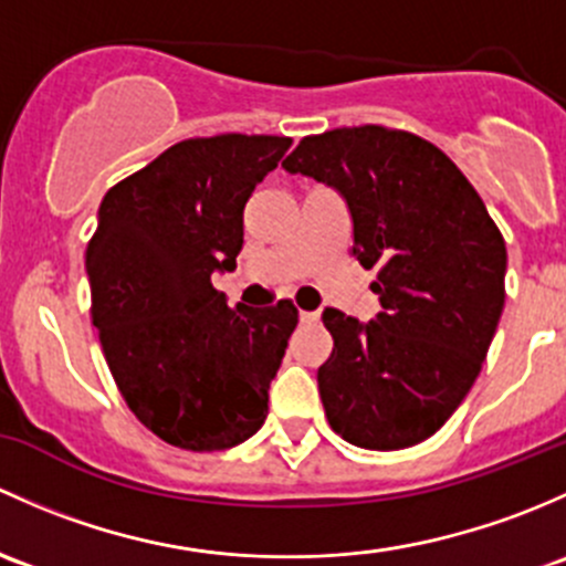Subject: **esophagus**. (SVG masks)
<instances>
[{
    "label": "esophagus",
    "instance_id": "esophagus-1",
    "mask_svg": "<svg viewBox=\"0 0 566 566\" xmlns=\"http://www.w3.org/2000/svg\"><path fill=\"white\" fill-rule=\"evenodd\" d=\"M300 318L305 324H316L318 318H322V313H318V311H300Z\"/></svg>",
    "mask_w": 566,
    "mask_h": 566
}]
</instances>
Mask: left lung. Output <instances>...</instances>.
I'll return each instance as SVG.
<instances>
[{
  "mask_svg": "<svg viewBox=\"0 0 566 566\" xmlns=\"http://www.w3.org/2000/svg\"><path fill=\"white\" fill-rule=\"evenodd\" d=\"M332 185L354 253L378 266L384 311L368 324L326 307L318 395L329 428L363 450L430 439L480 376L504 307L506 244L463 171L436 144L384 125L305 136L283 160Z\"/></svg>",
  "mask_w": 566,
  "mask_h": 566,
  "instance_id": "obj_1",
  "label": "left lung"
}]
</instances>
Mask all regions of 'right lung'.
Returning a JSON list of instances; mask_svg holds the SVG:
<instances>
[{
    "mask_svg": "<svg viewBox=\"0 0 566 566\" xmlns=\"http://www.w3.org/2000/svg\"><path fill=\"white\" fill-rule=\"evenodd\" d=\"M289 147L188 138L103 196L86 244L92 324L127 409L179 450H229L266 419L300 311L229 307L212 272L237 266L244 203Z\"/></svg>",
    "mask_w": 566,
    "mask_h": 566,
    "instance_id": "obj_1",
    "label": "right lung"
}]
</instances>
